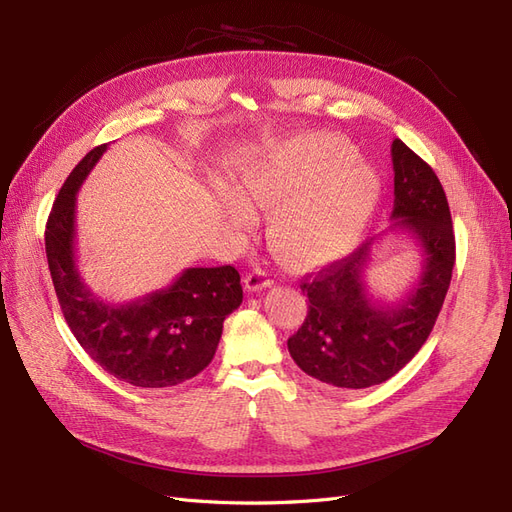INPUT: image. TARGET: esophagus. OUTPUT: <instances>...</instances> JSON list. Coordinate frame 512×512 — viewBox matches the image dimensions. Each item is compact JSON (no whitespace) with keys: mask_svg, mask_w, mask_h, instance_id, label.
<instances>
[{"mask_svg":"<svg viewBox=\"0 0 512 512\" xmlns=\"http://www.w3.org/2000/svg\"><path fill=\"white\" fill-rule=\"evenodd\" d=\"M243 284H245L247 292H260V290H265V288H269L273 284V277L267 271L256 269V271L245 275Z\"/></svg>","mask_w":512,"mask_h":512,"instance_id":"34e87169","label":"esophagus"}]
</instances>
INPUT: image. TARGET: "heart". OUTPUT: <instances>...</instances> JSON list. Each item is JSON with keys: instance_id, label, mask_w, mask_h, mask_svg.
<instances>
[{"instance_id": "b5f03b06", "label": "heart", "mask_w": 512, "mask_h": 512, "mask_svg": "<svg viewBox=\"0 0 512 512\" xmlns=\"http://www.w3.org/2000/svg\"><path fill=\"white\" fill-rule=\"evenodd\" d=\"M346 138L307 132L275 138L237 168V187L220 188L226 218L252 220L254 203L269 207L267 235L294 267H316L348 254L378 207L380 179Z\"/></svg>"}]
</instances>
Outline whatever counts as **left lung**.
<instances>
[{
  "mask_svg": "<svg viewBox=\"0 0 512 512\" xmlns=\"http://www.w3.org/2000/svg\"><path fill=\"white\" fill-rule=\"evenodd\" d=\"M395 203L386 232H406L421 252V275L397 303L371 297L365 273L374 239L344 260L305 277L307 316L288 352L307 376L337 389H367L393 378L421 350L436 324L455 265L451 209L431 166L395 138Z\"/></svg>",
  "mask_w": 512,
  "mask_h": 512,
  "instance_id": "left-lung-1",
  "label": "left lung"
}]
</instances>
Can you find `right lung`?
<instances>
[{
  "mask_svg": "<svg viewBox=\"0 0 512 512\" xmlns=\"http://www.w3.org/2000/svg\"><path fill=\"white\" fill-rule=\"evenodd\" d=\"M106 145L74 166L44 230L53 286L76 342L108 374L143 389L194 378L218 350L224 320L243 301L235 267H192L177 280L130 303H106L76 267V194Z\"/></svg>",
  "mask_w": 512,
  "mask_h": 512,
  "instance_id": "1",
  "label": "right lung"
}]
</instances>
